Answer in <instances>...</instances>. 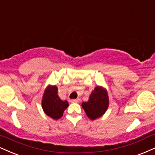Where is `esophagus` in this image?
<instances>
[{"label":"esophagus","mask_w":155,"mask_h":155,"mask_svg":"<svg viewBox=\"0 0 155 155\" xmlns=\"http://www.w3.org/2000/svg\"><path fill=\"white\" fill-rule=\"evenodd\" d=\"M79 101H80V99L77 98V99H73V100H71L70 101V102L71 103H78Z\"/></svg>","instance_id":"1"}]
</instances>
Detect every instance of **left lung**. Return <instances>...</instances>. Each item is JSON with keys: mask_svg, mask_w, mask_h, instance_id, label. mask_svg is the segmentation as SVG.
<instances>
[{"mask_svg": "<svg viewBox=\"0 0 155 155\" xmlns=\"http://www.w3.org/2000/svg\"><path fill=\"white\" fill-rule=\"evenodd\" d=\"M109 106L108 91L102 86H96L92 91L87 102L82 103V107L87 117L95 120L102 116Z\"/></svg>", "mask_w": 155, "mask_h": 155, "instance_id": "left-lung-1", "label": "left lung"}]
</instances>
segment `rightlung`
<instances>
[{
	"label": "right lung",
	"instance_id": "obj_1",
	"mask_svg": "<svg viewBox=\"0 0 155 155\" xmlns=\"http://www.w3.org/2000/svg\"><path fill=\"white\" fill-rule=\"evenodd\" d=\"M57 93L58 88L56 85H47L41 100V107L44 112L54 120L62 117L64 110L69 106L68 101L61 100Z\"/></svg>",
	"mask_w": 155,
	"mask_h": 155
}]
</instances>
